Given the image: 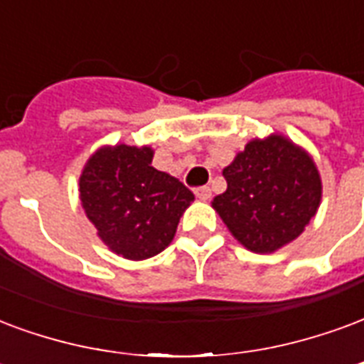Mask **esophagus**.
<instances>
[{
  "instance_id": "esophagus-1",
  "label": "esophagus",
  "mask_w": 364,
  "mask_h": 364,
  "mask_svg": "<svg viewBox=\"0 0 364 364\" xmlns=\"http://www.w3.org/2000/svg\"><path fill=\"white\" fill-rule=\"evenodd\" d=\"M195 195L200 200H208L210 196H212V191H210V187H198V189H195Z\"/></svg>"
}]
</instances>
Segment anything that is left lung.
<instances>
[{
  "instance_id": "obj_1",
  "label": "left lung",
  "mask_w": 364,
  "mask_h": 364,
  "mask_svg": "<svg viewBox=\"0 0 364 364\" xmlns=\"http://www.w3.org/2000/svg\"><path fill=\"white\" fill-rule=\"evenodd\" d=\"M228 189L212 208L245 249L270 255L295 241L322 200L312 156L282 133L250 139L223 168Z\"/></svg>"
}]
</instances>
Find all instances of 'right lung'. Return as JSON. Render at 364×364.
<instances>
[{
    "label": "right lung",
    "instance_id": "add662e5",
    "mask_svg": "<svg viewBox=\"0 0 364 364\" xmlns=\"http://www.w3.org/2000/svg\"><path fill=\"white\" fill-rule=\"evenodd\" d=\"M154 148L100 146L80 171L79 198L107 249L127 260L156 257L173 241L195 195L152 166Z\"/></svg>",
    "mask_w": 364,
    "mask_h": 364
}]
</instances>
